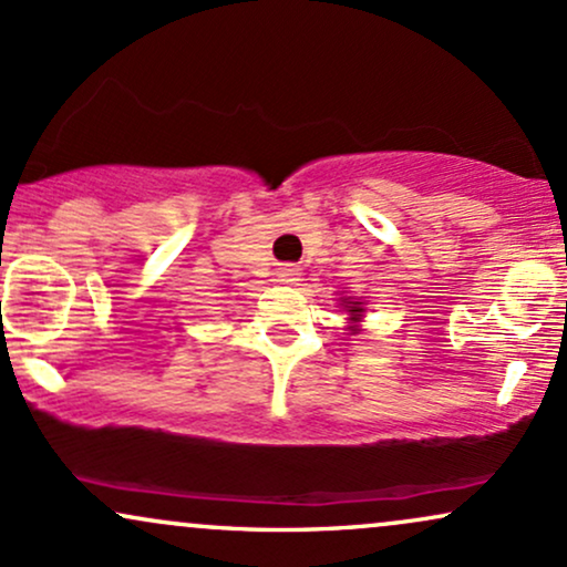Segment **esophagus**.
I'll use <instances>...</instances> for the list:
<instances>
[{"label": "esophagus", "mask_w": 567, "mask_h": 567, "mask_svg": "<svg viewBox=\"0 0 567 567\" xmlns=\"http://www.w3.org/2000/svg\"><path fill=\"white\" fill-rule=\"evenodd\" d=\"M299 268H295V265H284V268H278V281L281 284H297L299 281Z\"/></svg>", "instance_id": "obj_1"}]
</instances>
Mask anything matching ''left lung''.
I'll list each match as a JSON object with an SVG mask.
<instances>
[{"instance_id": "left-lung-1", "label": "left lung", "mask_w": 567, "mask_h": 567, "mask_svg": "<svg viewBox=\"0 0 567 567\" xmlns=\"http://www.w3.org/2000/svg\"><path fill=\"white\" fill-rule=\"evenodd\" d=\"M342 308L344 310H348V321L352 323L350 326V331H352V334H355V331H358V323H361V318H363V302H358V299H352V297H344L342 299Z\"/></svg>"}]
</instances>
